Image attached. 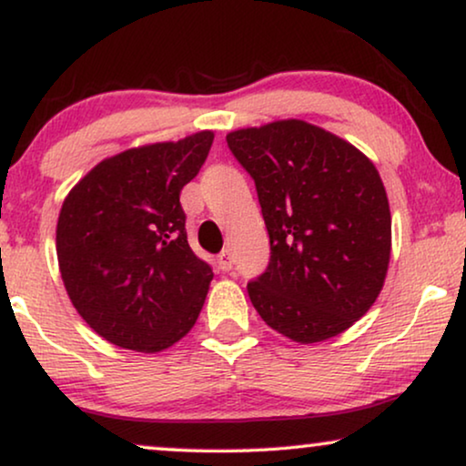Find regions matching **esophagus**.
Returning a JSON list of instances; mask_svg holds the SVG:
<instances>
[{
	"label": "esophagus",
	"instance_id": "1",
	"mask_svg": "<svg viewBox=\"0 0 466 466\" xmlns=\"http://www.w3.org/2000/svg\"><path fill=\"white\" fill-rule=\"evenodd\" d=\"M216 260H218V267H220L222 271H231L233 269V254H231V250H222Z\"/></svg>",
	"mask_w": 466,
	"mask_h": 466
}]
</instances>
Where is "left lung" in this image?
<instances>
[{
  "instance_id": "left-lung-1",
  "label": "left lung",
  "mask_w": 466,
  "mask_h": 466,
  "mask_svg": "<svg viewBox=\"0 0 466 466\" xmlns=\"http://www.w3.org/2000/svg\"><path fill=\"white\" fill-rule=\"evenodd\" d=\"M257 187L267 269L248 282L258 316L299 343L335 337L369 311L390 260L392 222L375 165L305 120L227 136Z\"/></svg>"
}]
</instances>
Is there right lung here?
Instances as JSON below:
<instances>
[{
  "label": "right lung",
  "mask_w": 466,
  "mask_h": 466,
  "mask_svg": "<svg viewBox=\"0 0 466 466\" xmlns=\"http://www.w3.org/2000/svg\"><path fill=\"white\" fill-rule=\"evenodd\" d=\"M214 133L106 158L63 201L56 258L74 308L95 333L161 352L193 329L214 273L190 250L180 193Z\"/></svg>",
  "instance_id": "add662e5"
}]
</instances>
